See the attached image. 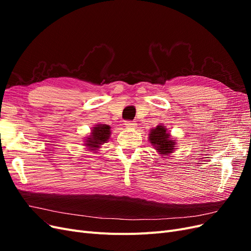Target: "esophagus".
Returning a JSON list of instances; mask_svg holds the SVG:
<instances>
[{"mask_svg": "<svg viewBox=\"0 0 251 251\" xmlns=\"http://www.w3.org/2000/svg\"><path fill=\"white\" fill-rule=\"evenodd\" d=\"M125 126H126V128H135L137 125H136L135 123H133V121H126Z\"/></svg>", "mask_w": 251, "mask_h": 251, "instance_id": "1", "label": "esophagus"}]
</instances>
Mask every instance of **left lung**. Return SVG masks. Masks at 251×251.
Instances as JSON below:
<instances>
[{
	"label": "left lung",
	"instance_id": "obj_1",
	"mask_svg": "<svg viewBox=\"0 0 251 251\" xmlns=\"http://www.w3.org/2000/svg\"><path fill=\"white\" fill-rule=\"evenodd\" d=\"M149 140L158 153L162 156H168L173 153L176 147V140L171 138V134L164 126H157L155 128H151L149 134Z\"/></svg>",
	"mask_w": 251,
	"mask_h": 251
}]
</instances>
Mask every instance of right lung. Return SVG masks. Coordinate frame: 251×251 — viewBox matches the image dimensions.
Segmentation results:
<instances>
[{
	"label": "right lung",
	"instance_id": "obj_1",
	"mask_svg": "<svg viewBox=\"0 0 251 251\" xmlns=\"http://www.w3.org/2000/svg\"><path fill=\"white\" fill-rule=\"evenodd\" d=\"M111 135V126L107 125H96L91 131V135L86 139V147L89 151H97L107 142Z\"/></svg>",
	"mask_w": 251,
	"mask_h": 251
}]
</instances>
